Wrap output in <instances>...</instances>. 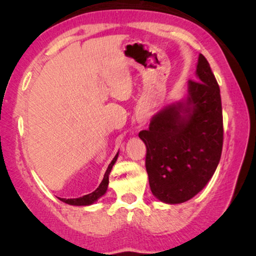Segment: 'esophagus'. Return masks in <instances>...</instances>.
Segmentation results:
<instances>
[{
  "label": "esophagus",
  "mask_w": 256,
  "mask_h": 256,
  "mask_svg": "<svg viewBox=\"0 0 256 256\" xmlns=\"http://www.w3.org/2000/svg\"><path fill=\"white\" fill-rule=\"evenodd\" d=\"M138 122L142 123V124H144V123L146 122V115L142 114V115L140 116V120H138Z\"/></svg>",
  "instance_id": "obj_1"
}]
</instances>
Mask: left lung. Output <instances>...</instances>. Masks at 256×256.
Instances as JSON below:
<instances>
[{
	"mask_svg": "<svg viewBox=\"0 0 256 256\" xmlns=\"http://www.w3.org/2000/svg\"><path fill=\"white\" fill-rule=\"evenodd\" d=\"M188 97L164 107L138 133L146 146L151 192L162 202L188 201L214 176L222 151L220 89L206 58L198 55Z\"/></svg>",
	"mask_w": 256,
	"mask_h": 256,
	"instance_id": "1",
	"label": "left lung"
}]
</instances>
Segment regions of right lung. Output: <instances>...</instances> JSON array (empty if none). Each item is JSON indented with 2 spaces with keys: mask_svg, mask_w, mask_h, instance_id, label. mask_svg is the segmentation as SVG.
I'll list each match as a JSON object with an SVG mask.
<instances>
[{
  "mask_svg": "<svg viewBox=\"0 0 256 256\" xmlns=\"http://www.w3.org/2000/svg\"><path fill=\"white\" fill-rule=\"evenodd\" d=\"M118 158V152L116 154L114 159L112 160V162L108 164V168L105 172V175H104V178L102 180L100 185H99L92 193L86 194V196H84L82 198H60V200L63 201L64 203H68V204H71V206H90V204H92L94 202H96L99 198L102 196L104 194L106 193L107 188H108V182H110L108 180V177H110L112 168V166H114V164L116 162Z\"/></svg>",
  "mask_w": 256,
  "mask_h": 256,
  "instance_id": "1",
  "label": "right lung"
}]
</instances>
